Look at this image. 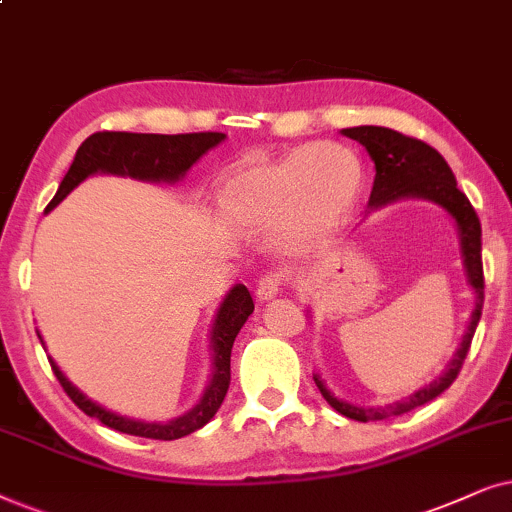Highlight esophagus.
Segmentation results:
<instances>
[{"label":"esophagus","instance_id":"1","mask_svg":"<svg viewBox=\"0 0 512 512\" xmlns=\"http://www.w3.org/2000/svg\"><path fill=\"white\" fill-rule=\"evenodd\" d=\"M285 283V276L281 274V271H267L260 281H257V297L262 299H271L276 297L278 292H281V285Z\"/></svg>","mask_w":512,"mask_h":512}]
</instances>
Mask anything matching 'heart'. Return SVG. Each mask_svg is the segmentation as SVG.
Listing matches in <instances>:
<instances>
[{"label": "heart", "mask_w": 512, "mask_h": 512, "mask_svg": "<svg viewBox=\"0 0 512 512\" xmlns=\"http://www.w3.org/2000/svg\"><path fill=\"white\" fill-rule=\"evenodd\" d=\"M363 168L339 142H316L276 161L238 163L217 185V206L231 222L260 227L276 220L288 243H306L344 220L358 199Z\"/></svg>", "instance_id": "b5f03b06"}]
</instances>
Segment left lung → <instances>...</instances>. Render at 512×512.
Wrapping results in <instances>:
<instances>
[{
	"label": "left lung",
	"instance_id": "obj_1",
	"mask_svg": "<svg viewBox=\"0 0 512 512\" xmlns=\"http://www.w3.org/2000/svg\"><path fill=\"white\" fill-rule=\"evenodd\" d=\"M346 138L358 140L360 145L367 149L370 159L374 161V185L370 194V206L381 208L386 203H393L398 199H428L438 203L454 217L456 227H459L461 236V255H463V267H466L468 283L475 290V311L470 318L468 332L463 337L461 349L456 351L452 363H449L447 372L442 374L421 388L410 398H405L403 403H393L386 407H356L344 403L327 391L318 374H313L318 391L323 393L327 405L335 407L339 414L349 417L353 421H381L388 417H398L417 407L431 403L438 398L442 391H447L452 386V381L459 377L463 360L468 356L470 342H473L475 327L480 323L482 316V304H485V274H482V227L478 220V213L470 206L466 194L456 187L452 168L447 166V161L442 159L440 152H435L431 145H426L424 140L410 138L393 128L384 126H356V128H344L342 131Z\"/></svg>",
	"mask_w": 512,
	"mask_h": 512
}]
</instances>
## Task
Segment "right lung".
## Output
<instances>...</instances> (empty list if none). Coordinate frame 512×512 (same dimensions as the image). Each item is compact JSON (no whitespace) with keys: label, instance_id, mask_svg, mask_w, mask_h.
I'll use <instances>...</instances> for the list:
<instances>
[{"label":"right lung","instance_id":"right-lung-1","mask_svg":"<svg viewBox=\"0 0 512 512\" xmlns=\"http://www.w3.org/2000/svg\"><path fill=\"white\" fill-rule=\"evenodd\" d=\"M224 140V133H182V135H156V133H121V131H102L93 133L91 138L81 142L74 156L70 170L60 182L56 196L46 206V210L56 208L81 180L88 175L98 173H114V175H131L135 180H166L173 182L182 177L196 161L201 159L208 149H213ZM255 309L252 297L245 285H236L229 292L224 304L220 306L213 327V349H215V374L210 386L203 393L201 403L189 410L182 417H177L168 424H147V421H135L128 417H119V414L105 410V407L95 405L88 400L77 386H72L65 379V374L58 370V365L51 363V370L70 395V400L79 407L88 417L100 419V424L119 433L138 435V438H152V440H177L185 435L199 431L206 426L215 412L220 410L224 395L229 391L231 384V346L241 330L245 320Z\"/></svg>","mask_w":512,"mask_h":512}]
</instances>
